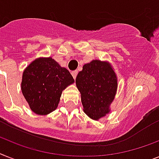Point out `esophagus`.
Listing matches in <instances>:
<instances>
[{"instance_id":"1","label":"esophagus","mask_w":159,"mask_h":159,"mask_svg":"<svg viewBox=\"0 0 159 159\" xmlns=\"http://www.w3.org/2000/svg\"><path fill=\"white\" fill-rule=\"evenodd\" d=\"M77 74H78V71H77V70H74V71H72V72H71L72 76H73V78H74L75 80V78H76Z\"/></svg>"}]
</instances>
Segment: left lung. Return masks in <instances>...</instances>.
Segmentation results:
<instances>
[{"instance_id":"1","label":"left lung","mask_w":159,"mask_h":159,"mask_svg":"<svg viewBox=\"0 0 159 159\" xmlns=\"http://www.w3.org/2000/svg\"><path fill=\"white\" fill-rule=\"evenodd\" d=\"M75 84L80 93L84 112L90 119L99 120L111 112L118 79L109 61L93 60L84 64L77 75Z\"/></svg>"}]
</instances>
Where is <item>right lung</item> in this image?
<instances>
[{"label":"right lung","instance_id":"1","mask_svg":"<svg viewBox=\"0 0 159 159\" xmlns=\"http://www.w3.org/2000/svg\"><path fill=\"white\" fill-rule=\"evenodd\" d=\"M74 82L69 70L54 59L40 57L23 70L21 90L31 111L46 115L57 109L62 91Z\"/></svg>","mask_w":159,"mask_h":159}]
</instances>
